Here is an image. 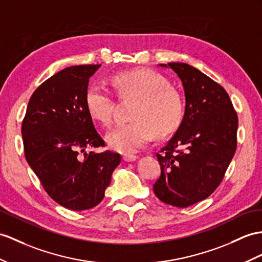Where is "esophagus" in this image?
Segmentation results:
<instances>
[{
    "label": "esophagus",
    "instance_id": "obj_1",
    "mask_svg": "<svg viewBox=\"0 0 262 262\" xmlns=\"http://www.w3.org/2000/svg\"><path fill=\"white\" fill-rule=\"evenodd\" d=\"M137 156L135 155H123V160L126 162H132L137 160Z\"/></svg>",
    "mask_w": 262,
    "mask_h": 262
}]
</instances>
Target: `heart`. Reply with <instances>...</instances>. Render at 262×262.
<instances>
[{
  "instance_id": "1",
  "label": "heart",
  "mask_w": 262,
  "mask_h": 262,
  "mask_svg": "<svg viewBox=\"0 0 262 262\" xmlns=\"http://www.w3.org/2000/svg\"><path fill=\"white\" fill-rule=\"evenodd\" d=\"M121 99L136 100L130 123L111 130L106 140L112 149L133 153L148 144L153 136L165 137L180 125L184 104L180 92L170 85L162 74L148 69L116 73L111 79ZM85 105L91 118L102 125H110L113 119L114 99L101 84H91L85 93Z\"/></svg>"
}]
</instances>
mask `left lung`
Masks as SVG:
<instances>
[{
  "mask_svg": "<svg viewBox=\"0 0 262 262\" xmlns=\"http://www.w3.org/2000/svg\"><path fill=\"white\" fill-rule=\"evenodd\" d=\"M179 76L186 110L176 135L157 153L161 176L153 184L159 200L187 208L219 187L237 149L238 116L219 83L187 63L160 64Z\"/></svg>",
  "mask_w": 262,
  "mask_h": 262,
  "instance_id": "1",
  "label": "left lung"
}]
</instances>
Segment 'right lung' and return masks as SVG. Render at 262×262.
<instances>
[{"label": "right lung", "instance_id": "obj_1", "mask_svg": "<svg viewBox=\"0 0 262 262\" xmlns=\"http://www.w3.org/2000/svg\"><path fill=\"white\" fill-rule=\"evenodd\" d=\"M101 64L66 68L32 94L22 122L25 159L44 190L73 211L98 206L119 163V153H101L105 142L85 105L89 80Z\"/></svg>", "mask_w": 262, "mask_h": 262}]
</instances>
